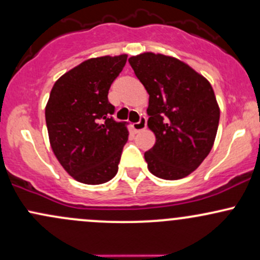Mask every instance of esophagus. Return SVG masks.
Instances as JSON below:
<instances>
[{
  "label": "esophagus",
  "mask_w": 260,
  "mask_h": 260,
  "mask_svg": "<svg viewBox=\"0 0 260 260\" xmlns=\"http://www.w3.org/2000/svg\"><path fill=\"white\" fill-rule=\"evenodd\" d=\"M145 127H147V119H145V117H141L139 122L132 124V129L135 132H141V131L145 129Z\"/></svg>",
  "instance_id": "esophagus-1"
}]
</instances>
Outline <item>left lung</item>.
Wrapping results in <instances>:
<instances>
[{
    "mask_svg": "<svg viewBox=\"0 0 260 260\" xmlns=\"http://www.w3.org/2000/svg\"><path fill=\"white\" fill-rule=\"evenodd\" d=\"M149 93L148 127L155 144L144 153L148 169L178 180L200 167L212 149L219 107L205 76L174 56L145 51L128 59Z\"/></svg>",
    "mask_w": 260,
    "mask_h": 260,
    "instance_id": "left-lung-1",
    "label": "left lung"
}]
</instances>
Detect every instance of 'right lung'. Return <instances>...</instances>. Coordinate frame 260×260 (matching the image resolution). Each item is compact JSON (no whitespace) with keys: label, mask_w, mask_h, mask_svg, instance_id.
Returning <instances> with one entry per match:
<instances>
[{"label":"right lung","mask_w":260,"mask_h":260,"mask_svg":"<svg viewBox=\"0 0 260 260\" xmlns=\"http://www.w3.org/2000/svg\"><path fill=\"white\" fill-rule=\"evenodd\" d=\"M125 61L127 54L87 59L50 91L45 106L50 147L65 172L82 184H104L118 172L128 129L112 118L107 95Z\"/></svg>","instance_id":"obj_1"}]
</instances>
